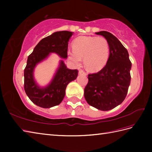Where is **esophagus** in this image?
<instances>
[{"label": "esophagus", "mask_w": 152, "mask_h": 152, "mask_svg": "<svg viewBox=\"0 0 152 152\" xmlns=\"http://www.w3.org/2000/svg\"><path fill=\"white\" fill-rule=\"evenodd\" d=\"M79 74H86V72L83 70L80 69V70H79Z\"/></svg>", "instance_id": "34e87169"}]
</instances>
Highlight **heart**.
Instances as JSON below:
<instances>
[{"label": "heart", "instance_id": "1", "mask_svg": "<svg viewBox=\"0 0 152 152\" xmlns=\"http://www.w3.org/2000/svg\"><path fill=\"white\" fill-rule=\"evenodd\" d=\"M69 58L79 65L83 57L85 66L89 70L102 69L108 60L110 45L104 37H80L74 40L73 49L69 51Z\"/></svg>", "mask_w": 152, "mask_h": 152}]
</instances>
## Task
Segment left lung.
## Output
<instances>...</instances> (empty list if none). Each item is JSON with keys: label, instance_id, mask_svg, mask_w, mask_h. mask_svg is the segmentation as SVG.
<instances>
[{"label": "left lung", "instance_id": "8db88e82", "mask_svg": "<svg viewBox=\"0 0 152 152\" xmlns=\"http://www.w3.org/2000/svg\"><path fill=\"white\" fill-rule=\"evenodd\" d=\"M108 41L110 56L99 72L88 74L84 89L87 102L103 111L114 108L124 101L131 83V62L127 49L117 38L107 31H100Z\"/></svg>", "mask_w": 152, "mask_h": 152}]
</instances>
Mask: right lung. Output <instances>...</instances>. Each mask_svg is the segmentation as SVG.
Masks as SVG:
<instances>
[{
  "mask_svg": "<svg viewBox=\"0 0 152 152\" xmlns=\"http://www.w3.org/2000/svg\"><path fill=\"white\" fill-rule=\"evenodd\" d=\"M72 34V32L67 31L53 33L42 39L28 57L24 70V89L31 101L40 107L49 108L59 104L65 95L67 85L78 76V70L67 69L63 61H60L53 80L45 88L37 85L33 76L35 66L46 59L50 53H56L66 59L68 44Z\"/></svg>",
  "mask_w": 152,
  "mask_h": 152,
  "instance_id": "1",
  "label": "right lung"
}]
</instances>
